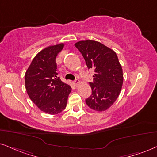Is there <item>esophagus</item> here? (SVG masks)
<instances>
[{"label":"esophagus","instance_id":"1","mask_svg":"<svg viewBox=\"0 0 157 157\" xmlns=\"http://www.w3.org/2000/svg\"><path fill=\"white\" fill-rule=\"evenodd\" d=\"M73 84H75V86H78L79 84V80L78 79H75V80L73 82Z\"/></svg>","mask_w":157,"mask_h":157}]
</instances>
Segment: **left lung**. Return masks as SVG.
<instances>
[{
	"mask_svg": "<svg viewBox=\"0 0 157 157\" xmlns=\"http://www.w3.org/2000/svg\"><path fill=\"white\" fill-rule=\"evenodd\" d=\"M75 46L82 53L88 69H93V82H90L92 94L86 100L89 107L104 111L113 105L123 84V71L116 52L92 40H81Z\"/></svg>",
	"mask_w": 157,
	"mask_h": 157,
	"instance_id": "obj_1",
	"label": "left lung"
}]
</instances>
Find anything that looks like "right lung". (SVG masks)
Returning a JSON list of instances; mask_svg holds the SVG:
<instances>
[{"label": "right lung", "instance_id": "add662e5", "mask_svg": "<svg viewBox=\"0 0 157 157\" xmlns=\"http://www.w3.org/2000/svg\"><path fill=\"white\" fill-rule=\"evenodd\" d=\"M64 44L50 46L38 52L25 75V88L40 111L57 114L65 109L71 87L57 77L56 57Z\"/></svg>", "mask_w": 157, "mask_h": 157}]
</instances>
